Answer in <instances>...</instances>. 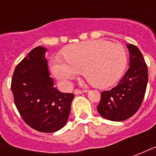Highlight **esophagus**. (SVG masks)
Segmentation results:
<instances>
[{
	"label": "esophagus",
	"mask_w": 156,
	"mask_h": 156,
	"mask_svg": "<svg viewBox=\"0 0 156 156\" xmlns=\"http://www.w3.org/2000/svg\"><path fill=\"white\" fill-rule=\"evenodd\" d=\"M87 90H79V89H75L74 91H73V94L76 95L78 94H83V93H86Z\"/></svg>",
	"instance_id": "obj_1"
}]
</instances>
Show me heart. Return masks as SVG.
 Instances as JSON below:
<instances>
[{"label": "heart", "mask_w": 156, "mask_h": 156, "mask_svg": "<svg viewBox=\"0 0 156 156\" xmlns=\"http://www.w3.org/2000/svg\"><path fill=\"white\" fill-rule=\"evenodd\" d=\"M66 62L54 58L51 71L64 87L83 71L85 78L97 87L107 88L120 78L126 65V51L121 44L92 40L71 45L63 51Z\"/></svg>", "instance_id": "heart-1"}]
</instances>
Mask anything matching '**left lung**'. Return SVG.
I'll list each match as a JSON object with an SVG mask.
<instances>
[{
    "label": "left lung",
    "instance_id": "8db88e82",
    "mask_svg": "<svg viewBox=\"0 0 156 156\" xmlns=\"http://www.w3.org/2000/svg\"><path fill=\"white\" fill-rule=\"evenodd\" d=\"M129 68L119 84L104 91L97 107L98 114L111 121H124L137 112L144 99L148 83V68L140 49L127 44Z\"/></svg>",
    "mask_w": 156,
    "mask_h": 156
}]
</instances>
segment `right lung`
<instances>
[{"label":"right lung","mask_w":156,"mask_h":156,"mask_svg":"<svg viewBox=\"0 0 156 156\" xmlns=\"http://www.w3.org/2000/svg\"><path fill=\"white\" fill-rule=\"evenodd\" d=\"M47 51L38 46L22 59L13 73L11 89L22 119L36 130L53 133L67 124L74 95L54 87Z\"/></svg>","instance_id":"1"}]
</instances>
